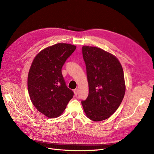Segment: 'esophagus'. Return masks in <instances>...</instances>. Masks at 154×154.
<instances>
[{"instance_id": "1", "label": "esophagus", "mask_w": 154, "mask_h": 154, "mask_svg": "<svg viewBox=\"0 0 154 154\" xmlns=\"http://www.w3.org/2000/svg\"><path fill=\"white\" fill-rule=\"evenodd\" d=\"M74 94L76 96L78 94V89H77V88H76V89H74Z\"/></svg>"}]
</instances>
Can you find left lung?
Masks as SVG:
<instances>
[{"label":"left lung","mask_w":154,"mask_h":154,"mask_svg":"<svg viewBox=\"0 0 154 154\" xmlns=\"http://www.w3.org/2000/svg\"><path fill=\"white\" fill-rule=\"evenodd\" d=\"M88 96L82 101L87 118L94 122L109 118L118 109L125 93L122 64L114 55L92 46L82 47Z\"/></svg>","instance_id":"left-lung-1"}]
</instances>
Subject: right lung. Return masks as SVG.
<instances>
[{"label":"right lung","instance_id":"1","mask_svg":"<svg viewBox=\"0 0 154 154\" xmlns=\"http://www.w3.org/2000/svg\"><path fill=\"white\" fill-rule=\"evenodd\" d=\"M75 45L59 43L36 55L29 69L27 88L32 103L49 118L61 116L74 92L66 86L62 67L75 51Z\"/></svg>","mask_w":154,"mask_h":154}]
</instances>
